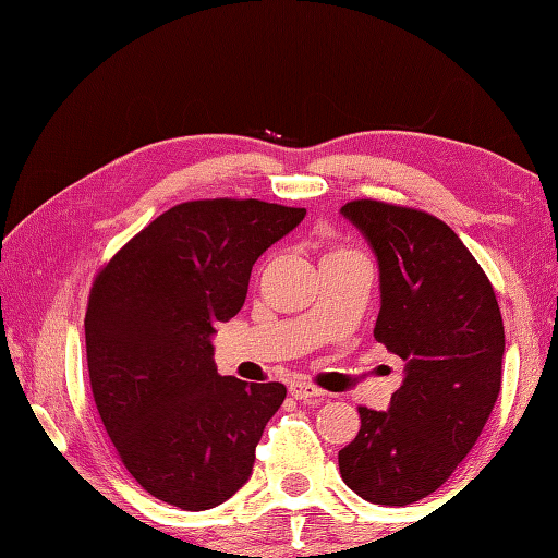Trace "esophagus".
I'll use <instances>...</instances> for the list:
<instances>
[{"instance_id": "34e87169", "label": "esophagus", "mask_w": 558, "mask_h": 558, "mask_svg": "<svg viewBox=\"0 0 558 558\" xmlns=\"http://www.w3.org/2000/svg\"><path fill=\"white\" fill-rule=\"evenodd\" d=\"M290 396L298 398V400H324V390L316 388L310 381H290Z\"/></svg>"}]
</instances>
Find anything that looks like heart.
<instances>
[{
	"instance_id": "1",
	"label": "heart",
	"mask_w": 558,
	"mask_h": 558,
	"mask_svg": "<svg viewBox=\"0 0 558 558\" xmlns=\"http://www.w3.org/2000/svg\"><path fill=\"white\" fill-rule=\"evenodd\" d=\"M333 254H345V252H342V248H336V252H330L328 256H333Z\"/></svg>"
}]
</instances>
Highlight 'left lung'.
Masks as SVG:
<instances>
[{"label":"left lung","instance_id":"obj_1","mask_svg":"<svg viewBox=\"0 0 558 558\" xmlns=\"http://www.w3.org/2000/svg\"><path fill=\"white\" fill-rule=\"evenodd\" d=\"M340 213L378 258L374 338L405 362L388 410L360 408L340 475L364 501L408 506L453 475L489 420L501 390V310L487 272L444 220L372 198Z\"/></svg>","mask_w":558,"mask_h":558}]
</instances>
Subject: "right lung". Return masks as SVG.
Here are the masks:
<instances>
[{
    "label": "right lung",
    "mask_w": 558,
    "mask_h": 558,
    "mask_svg": "<svg viewBox=\"0 0 558 558\" xmlns=\"http://www.w3.org/2000/svg\"><path fill=\"white\" fill-rule=\"evenodd\" d=\"M304 208L206 198L165 210L90 288L86 357L105 432L156 499L208 511L252 477L286 386L220 376L216 326L242 310L258 256Z\"/></svg>",
    "instance_id": "1"
}]
</instances>
